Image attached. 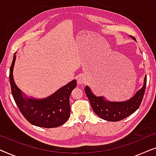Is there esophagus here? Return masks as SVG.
Here are the masks:
<instances>
[{"label": "esophagus", "mask_w": 156, "mask_h": 156, "mask_svg": "<svg viewBox=\"0 0 156 156\" xmlns=\"http://www.w3.org/2000/svg\"><path fill=\"white\" fill-rule=\"evenodd\" d=\"M86 82V79L84 76H80L77 80V84H83L84 83Z\"/></svg>", "instance_id": "esophagus-1"}]
</instances>
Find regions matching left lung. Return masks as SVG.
<instances>
[{"label":"left lung","instance_id":"obj_1","mask_svg":"<svg viewBox=\"0 0 156 156\" xmlns=\"http://www.w3.org/2000/svg\"><path fill=\"white\" fill-rule=\"evenodd\" d=\"M135 41L136 38L130 36ZM146 75L141 89L131 99L124 101H110L104 97H97L94 94L89 86L85 87V93L88 97L92 109L100 118L108 121H119L133 114L139 107L144 98L146 87Z\"/></svg>","mask_w":156,"mask_h":156}]
</instances>
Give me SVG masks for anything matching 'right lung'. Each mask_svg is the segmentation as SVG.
<instances>
[{"mask_svg": "<svg viewBox=\"0 0 156 156\" xmlns=\"http://www.w3.org/2000/svg\"><path fill=\"white\" fill-rule=\"evenodd\" d=\"M16 53L10 67L9 80L12 97L23 116L31 124L43 128H56L64 124L70 116L69 97L76 87V81H71L55 93L44 99L29 98L17 87L13 79Z\"/></svg>", "mask_w": 156, "mask_h": 156, "instance_id": "right-lung-1", "label": "right lung"}]
</instances>
